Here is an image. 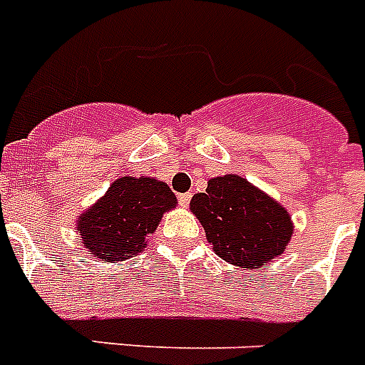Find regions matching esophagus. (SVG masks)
<instances>
[{
  "label": "esophagus",
  "mask_w": 365,
  "mask_h": 365,
  "mask_svg": "<svg viewBox=\"0 0 365 365\" xmlns=\"http://www.w3.org/2000/svg\"><path fill=\"white\" fill-rule=\"evenodd\" d=\"M191 192H182L180 197H178V200H180V206H183V208H187L189 206V200H191Z\"/></svg>",
  "instance_id": "34e87169"
}]
</instances>
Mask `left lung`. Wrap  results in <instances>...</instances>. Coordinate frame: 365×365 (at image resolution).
Returning <instances> with one entry per match:
<instances>
[{"label": "left lung", "instance_id": "8db88e82", "mask_svg": "<svg viewBox=\"0 0 365 365\" xmlns=\"http://www.w3.org/2000/svg\"><path fill=\"white\" fill-rule=\"evenodd\" d=\"M191 212L215 255L240 268H264L294 232L289 210L238 174L208 180L206 192L191 198Z\"/></svg>", "mask_w": 365, "mask_h": 365}]
</instances>
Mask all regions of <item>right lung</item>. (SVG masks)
Wrapping results in <instances>:
<instances>
[{
	"mask_svg": "<svg viewBox=\"0 0 365 365\" xmlns=\"http://www.w3.org/2000/svg\"><path fill=\"white\" fill-rule=\"evenodd\" d=\"M178 206L167 183L157 178L121 176L76 219L82 245L105 262L131 259L148 247L163 213Z\"/></svg>",
	"mask_w": 365,
	"mask_h": 365,
	"instance_id": "obj_1",
	"label": "right lung"
}]
</instances>
